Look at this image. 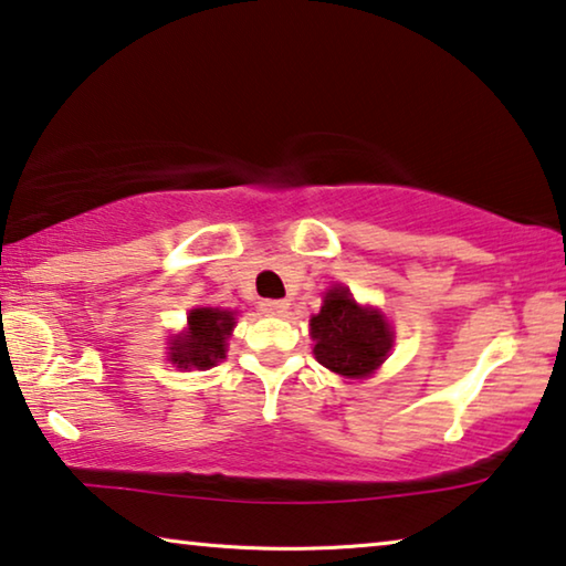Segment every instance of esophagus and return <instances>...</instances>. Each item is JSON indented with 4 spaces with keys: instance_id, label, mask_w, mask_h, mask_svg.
Instances as JSON below:
<instances>
[{
    "instance_id": "34e87169",
    "label": "esophagus",
    "mask_w": 566,
    "mask_h": 566,
    "mask_svg": "<svg viewBox=\"0 0 566 566\" xmlns=\"http://www.w3.org/2000/svg\"><path fill=\"white\" fill-rule=\"evenodd\" d=\"M289 306H291L289 301H273V298H268V301L260 303V311L268 313V316H283V313L289 311Z\"/></svg>"
}]
</instances>
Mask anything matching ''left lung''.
Masks as SVG:
<instances>
[{"label":"left lung","mask_w":566,"mask_h":566,"mask_svg":"<svg viewBox=\"0 0 566 566\" xmlns=\"http://www.w3.org/2000/svg\"><path fill=\"white\" fill-rule=\"evenodd\" d=\"M311 338L318 364L342 377H369L392 346L385 316L361 308L346 289L326 293L324 306L311 318Z\"/></svg>","instance_id":"8db88e82"}]
</instances>
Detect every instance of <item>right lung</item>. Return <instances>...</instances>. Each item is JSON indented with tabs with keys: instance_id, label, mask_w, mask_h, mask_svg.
Instances as JSON below:
<instances>
[{
	"instance_id": "right-lung-1",
	"label": "right lung",
	"mask_w": 566,
	"mask_h": 566,
	"mask_svg": "<svg viewBox=\"0 0 566 566\" xmlns=\"http://www.w3.org/2000/svg\"><path fill=\"white\" fill-rule=\"evenodd\" d=\"M234 316L220 308H195L189 313L187 334L177 336L169 346L171 361L181 369H210L224 359V342L232 334Z\"/></svg>"
}]
</instances>
